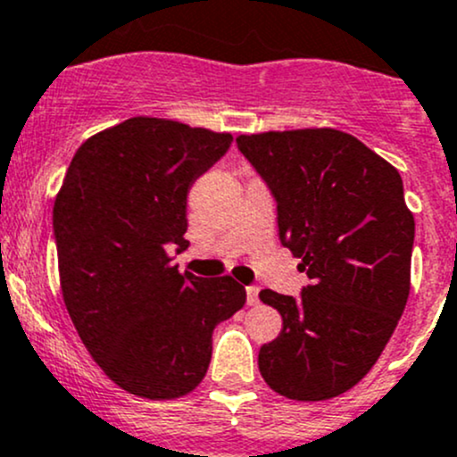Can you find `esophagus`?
Returning <instances> with one entry per match:
<instances>
[{
    "label": "esophagus",
    "instance_id": "34e87169",
    "mask_svg": "<svg viewBox=\"0 0 457 457\" xmlns=\"http://www.w3.org/2000/svg\"><path fill=\"white\" fill-rule=\"evenodd\" d=\"M246 303L248 305L260 303V288H257V286H248L246 288Z\"/></svg>",
    "mask_w": 457,
    "mask_h": 457
}]
</instances>
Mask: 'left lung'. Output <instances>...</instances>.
Segmentation results:
<instances>
[{"label":"left lung","instance_id":"1","mask_svg":"<svg viewBox=\"0 0 457 457\" xmlns=\"http://www.w3.org/2000/svg\"><path fill=\"white\" fill-rule=\"evenodd\" d=\"M277 200L279 239L305 270L301 299L262 290L279 310L260 371L290 401H328L374 368L411 288L413 215L396 167L332 127L237 136Z\"/></svg>","mask_w":457,"mask_h":457}]
</instances>
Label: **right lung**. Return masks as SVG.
Instances as JSON below:
<instances>
[{
    "mask_svg": "<svg viewBox=\"0 0 457 457\" xmlns=\"http://www.w3.org/2000/svg\"><path fill=\"white\" fill-rule=\"evenodd\" d=\"M233 136L134 116L89 136L54 200L53 227L65 308L83 345L119 387L149 401L194 392L213 328L244 303L230 275L173 266L189 242L187 194Z\"/></svg>",
    "mask_w": 457,
    "mask_h": 457,
    "instance_id": "add662e5",
    "label": "right lung"
}]
</instances>
